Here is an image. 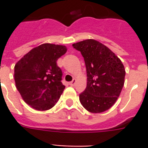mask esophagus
<instances>
[{
    "label": "esophagus",
    "mask_w": 148,
    "mask_h": 148,
    "mask_svg": "<svg viewBox=\"0 0 148 148\" xmlns=\"http://www.w3.org/2000/svg\"><path fill=\"white\" fill-rule=\"evenodd\" d=\"M75 84H76V79H73V81L70 82V85L73 87V86L75 85Z\"/></svg>",
    "instance_id": "obj_1"
}]
</instances>
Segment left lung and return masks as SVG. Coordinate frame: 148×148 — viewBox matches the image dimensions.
Returning <instances> with one entry per match:
<instances>
[{
  "instance_id": "1",
  "label": "left lung",
  "mask_w": 148,
  "mask_h": 148,
  "mask_svg": "<svg viewBox=\"0 0 148 148\" xmlns=\"http://www.w3.org/2000/svg\"><path fill=\"white\" fill-rule=\"evenodd\" d=\"M83 56L87 71V88L79 99L86 110L101 113L112 107L124 84L121 60L105 45L93 39L72 45Z\"/></svg>"
}]
</instances>
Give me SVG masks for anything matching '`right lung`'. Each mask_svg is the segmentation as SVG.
<instances>
[{
	"instance_id": "right-lung-1",
	"label": "right lung",
	"mask_w": 148,
	"mask_h": 148,
	"mask_svg": "<svg viewBox=\"0 0 148 148\" xmlns=\"http://www.w3.org/2000/svg\"><path fill=\"white\" fill-rule=\"evenodd\" d=\"M67 52L63 45L43 44L26 53L14 67L17 90L28 105L38 110L53 108L65 86L57 60Z\"/></svg>"
}]
</instances>
